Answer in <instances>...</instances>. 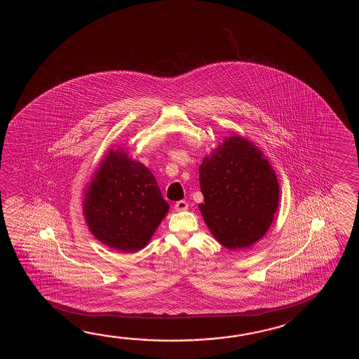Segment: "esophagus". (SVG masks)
<instances>
[{
    "label": "esophagus",
    "instance_id": "obj_1",
    "mask_svg": "<svg viewBox=\"0 0 359 359\" xmlns=\"http://www.w3.org/2000/svg\"><path fill=\"white\" fill-rule=\"evenodd\" d=\"M187 208H189V204H187V201H184V200L177 201L176 204H175L176 212H184V210H187Z\"/></svg>",
    "mask_w": 359,
    "mask_h": 359
}]
</instances>
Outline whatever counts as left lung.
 Wrapping results in <instances>:
<instances>
[{"mask_svg":"<svg viewBox=\"0 0 359 359\" xmlns=\"http://www.w3.org/2000/svg\"><path fill=\"white\" fill-rule=\"evenodd\" d=\"M204 203L198 204L215 240L229 250L258 243L278 209L275 170L248 138L232 135L198 167Z\"/></svg>","mask_w":359,"mask_h":359,"instance_id":"8db88e82","label":"left lung"}]
</instances>
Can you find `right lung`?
Wrapping results in <instances>:
<instances>
[{
    "mask_svg": "<svg viewBox=\"0 0 359 359\" xmlns=\"http://www.w3.org/2000/svg\"><path fill=\"white\" fill-rule=\"evenodd\" d=\"M168 210L153 173L121 146L105 154L84 191L92 235L119 252L144 249Z\"/></svg>",
    "mask_w": 359,
    "mask_h": 359,
    "instance_id": "1",
    "label": "right lung"
}]
</instances>
